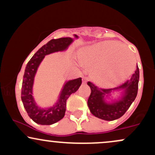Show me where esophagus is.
I'll list each match as a JSON object with an SVG mask.
<instances>
[{"label": "esophagus", "instance_id": "34e87169", "mask_svg": "<svg viewBox=\"0 0 155 155\" xmlns=\"http://www.w3.org/2000/svg\"><path fill=\"white\" fill-rule=\"evenodd\" d=\"M87 77H84V76H83L82 77V83L83 84H86L87 81Z\"/></svg>", "mask_w": 155, "mask_h": 155}]
</instances>
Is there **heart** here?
<instances>
[{
	"instance_id": "obj_1",
	"label": "heart",
	"mask_w": 155,
	"mask_h": 155,
	"mask_svg": "<svg viewBox=\"0 0 155 155\" xmlns=\"http://www.w3.org/2000/svg\"><path fill=\"white\" fill-rule=\"evenodd\" d=\"M79 57L84 65H95L92 70V79L106 87L124 81L135 66L132 53L127 48L115 41H103L84 48L80 51Z\"/></svg>"
}]
</instances>
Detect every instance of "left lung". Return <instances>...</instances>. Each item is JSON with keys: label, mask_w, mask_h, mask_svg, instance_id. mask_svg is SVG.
Masks as SVG:
<instances>
[{"label": "left lung", "mask_w": 155, "mask_h": 155, "mask_svg": "<svg viewBox=\"0 0 155 155\" xmlns=\"http://www.w3.org/2000/svg\"><path fill=\"white\" fill-rule=\"evenodd\" d=\"M139 69L136 71L130 79L123 84L113 89L98 88L95 84L88 81L87 84L91 89V93L87 101L88 107L94 116L101 120L113 121L123 116L132 103L136 99L138 93ZM116 91L120 92L117 99L107 101L111 93Z\"/></svg>", "instance_id": "8db88e82"}]
</instances>
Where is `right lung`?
<instances>
[{
  "label": "right lung",
  "instance_id": "right-lung-1",
  "mask_svg": "<svg viewBox=\"0 0 155 155\" xmlns=\"http://www.w3.org/2000/svg\"><path fill=\"white\" fill-rule=\"evenodd\" d=\"M74 38H78V36L74 35ZM73 41L74 39L70 37L51 39L47 44L41 47L27 64L23 76L21 98L28 116L35 123L49 125L62 120L65 116L67 99L72 93L77 91L81 86V78L65 81L57 102L49 108L40 107L37 105L33 95L35 76L39 65L46 55L57 51H65Z\"/></svg>",
  "mask_w": 155,
  "mask_h": 155
}]
</instances>
